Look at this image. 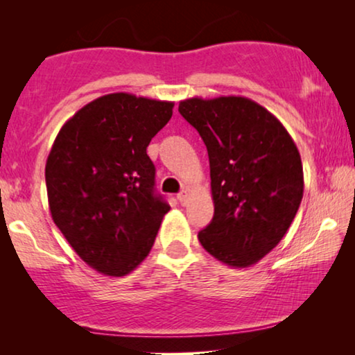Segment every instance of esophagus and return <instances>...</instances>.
<instances>
[{
    "label": "esophagus",
    "mask_w": 355,
    "mask_h": 355,
    "mask_svg": "<svg viewBox=\"0 0 355 355\" xmlns=\"http://www.w3.org/2000/svg\"><path fill=\"white\" fill-rule=\"evenodd\" d=\"M187 198H189V191H187V189H184L182 192L178 193V200L181 202V205H186Z\"/></svg>",
    "instance_id": "34e87169"
}]
</instances>
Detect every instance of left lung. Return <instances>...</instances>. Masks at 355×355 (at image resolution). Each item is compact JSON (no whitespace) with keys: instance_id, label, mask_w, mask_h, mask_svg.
<instances>
[{"instance_id":"obj_1","label":"left lung","mask_w":355,"mask_h":355,"mask_svg":"<svg viewBox=\"0 0 355 355\" xmlns=\"http://www.w3.org/2000/svg\"><path fill=\"white\" fill-rule=\"evenodd\" d=\"M179 113L200 134L210 159L215 215L198 241L232 268L255 265L279 244L302 200V162L293 137L245 96H196L182 100Z\"/></svg>"}]
</instances>
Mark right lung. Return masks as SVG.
<instances>
[{
    "mask_svg": "<svg viewBox=\"0 0 355 355\" xmlns=\"http://www.w3.org/2000/svg\"><path fill=\"white\" fill-rule=\"evenodd\" d=\"M173 101L110 94L58 132L45 166L51 218L76 254L108 276L142 263L169 205L155 193L147 147L173 116Z\"/></svg>",
    "mask_w": 355,
    "mask_h": 355,
    "instance_id": "right-lung-1",
    "label": "right lung"
}]
</instances>
